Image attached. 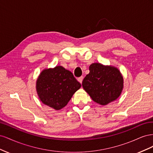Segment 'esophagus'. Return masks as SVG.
I'll return each instance as SVG.
<instances>
[{
	"instance_id": "34e87169",
	"label": "esophagus",
	"mask_w": 153,
	"mask_h": 153,
	"mask_svg": "<svg viewBox=\"0 0 153 153\" xmlns=\"http://www.w3.org/2000/svg\"><path fill=\"white\" fill-rule=\"evenodd\" d=\"M83 79H84V76H80V77H79L78 78V81L79 82L80 84H82V81H83Z\"/></svg>"
}]
</instances>
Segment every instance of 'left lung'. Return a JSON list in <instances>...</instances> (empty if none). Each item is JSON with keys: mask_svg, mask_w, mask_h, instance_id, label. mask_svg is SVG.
Masks as SVG:
<instances>
[{"mask_svg": "<svg viewBox=\"0 0 153 153\" xmlns=\"http://www.w3.org/2000/svg\"><path fill=\"white\" fill-rule=\"evenodd\" d=\"M82 87L96 103L105 105L116 100L123 88V78L117 68L92 64Z\"/></svg>", "mask_w": 153, "mask_h": 153, "instance_id": "obj_1", "label": "left lung"}]
</instances>
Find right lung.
Instances as JSON below:
<instances>
[{
    "label": "right lung",
    "mask_w": 153,
    "mask_h": 153,
    "mask_svg": "<svg viewBox=\"0 0 153 153\" xmlns=\"http://www.w3.org/2000/svg\"><path fill=\"white\" fill-rule=\"evenodd\" d=\"M80 87L73 73L62 66L45 69L36 82L40 100L55 110L64 107Z\"/></svg>",
    "instance_id": "add662e5"
}]
</instances>
